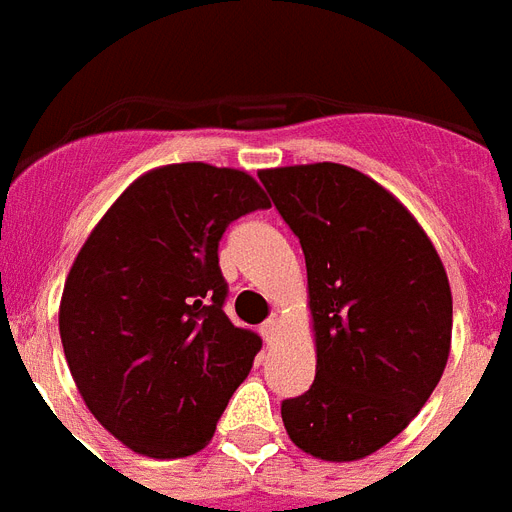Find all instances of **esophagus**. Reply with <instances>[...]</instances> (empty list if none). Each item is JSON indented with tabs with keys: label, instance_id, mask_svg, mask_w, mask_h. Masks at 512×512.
<instances>
[{
	"label": "esophagus",
	"instance_id": "34e87169",
	"mask_svg": "<svg viewBox=\"0 0 512 512\" xmlns=\"http://www.w3.org/2000/svg\"><path fill=\"white\" fill-rule=\"evenodd\" d=\"M277 333H280V322L277 320H267L264 325H261V335H264V341L267 343L275 341Z\"/></svg>",
	"mask_w": 512,
	"mask_h": 512
}]
</instances>
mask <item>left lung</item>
<instances>
[{"label":"left lung","mask_w":512,"mask_h":512,"mask_svg":"<svg viewBox=\"0 0 512 512\" xmlns=\"http://www.w3.org/2000/svg\"><path fill=\"white\" fill-rule=\"evenodd\" d=\"M306 259L317 375L282 402L290 441L349 463L420 412L452 341V293L412 214L362 171L309 163L259 171Z\"/></svg>","instance_id":"8db88e82"}]
</instances>
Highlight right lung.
Segmentation results:
<instances>
[{
	"instance_id": "1",
	"label": "right lung",
	"mask_w": 512,
	"mask_h": 512,
	"mask_svg": "<svg viewBox=\"0 0 512 512\" xmlns=\"http://www.w3.org/2000/svg\"><path fill=\"white\" fill-rule=\"evenodd\" d=\"M269 208L245 171L171 163L108 208L73 261L60 338L92 415L147 457L211 441L261 338L224 314L219 240Z\"/></svg>"
}]
</instances>
